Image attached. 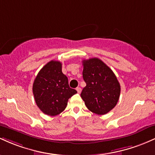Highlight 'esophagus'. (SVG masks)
<instances>
[{"label":"esophagus","instance_id":"esophagus-1","mask_svg":"<svg viewBox=\"0 0 155 155\" xmlns=\"http://www.w3.org/2000/svg\"><path fill=\"white\" fill-rule=\"evenodd\" d=\"M76 91H77L78 93H80V92H81V89L80 87H77V88H76Z\"/></svg>","mask_w":155,"mask_h":155}]
</instances>
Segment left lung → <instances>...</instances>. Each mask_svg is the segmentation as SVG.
<instances>
[{
  "label": "left lung",
  "mask_w": 155,
  "mask_h": 155,
  "mask_svg": "<svg viewBox=\"0 0 155 155\" xmlns=\"http://www.w3.org/2000/svg\"><path fill=\"white\" fill-rule=\"evenodd\" d=\"M83 79L86 82L81 97L87 108L97 115L114 108L120 95V84L108 65L98 58L84 60Z\"/></svg>",
  "instance_id": "left-lung-1"
}]
</instances>
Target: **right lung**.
I'll return each instance as SVG.
<instances>
[{"mask_svg": "<svg viewBox=\"0 0 155 155\" xmlns=\"http://www.w3.org/2000/svg\"><path fill=\"white\" fill-rule=\"evenodd\" d=\"M33 92L38 107L49 116L60 114L68 99L77 93L70 88L67 76L62 72V63L56 60H51L41 69L33 82Z\"/></svg>", "mask_w": 155, "mask_h": 155, "instance_id": "obj_1", "label": "right lung"}]
</instances>
